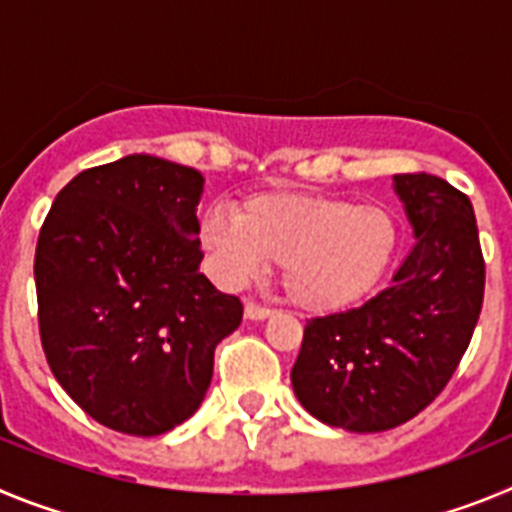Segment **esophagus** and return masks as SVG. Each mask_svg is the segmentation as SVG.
Listing matches in <instances>:
<instances>
[{
	"instance_id": "obj_1",
	"label": "esophagus",
	"mask_w": 512,
	"mask_h": 512,
	"mask_svg": "<svg viewBox=\"0 0 512 512\" xmlns=\"http://www.w3.org/2000/svg\"><path fill=\"white\" fill-rule=\"evenodd\" d=\"M246 318L248 320H266V318H271V310L264 305H256V302H246Z\"/></svg>"
}]
</instances>
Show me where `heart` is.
Wrapping results in <instances>:
<instances>
[{
    "label": "heart",
    "mask_w": 512,
    "mask_h": 512,
    "mask_svg": "<svg viewBox=\"0 0 512 512\" xmlns=\"http://www.w3.org/2000/svg\"><path fill=\"white\" fill-rule=\"evenodd\" d=\"M202 248L217 277L243 287L282 264L287 297L302 310L336 312L382 284L400 248L392 210L374 202L312 192H264L238 215L210 210L200 223Z\"/></svg>",
    "instance_id": "b5f03b06"
}]
</instances>
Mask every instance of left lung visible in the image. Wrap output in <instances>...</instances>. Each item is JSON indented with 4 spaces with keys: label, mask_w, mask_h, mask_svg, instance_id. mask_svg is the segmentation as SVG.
<instances>
[{
    "label": "left lung",
    "mask_w": 512,
    "mask_h": 512,
    "mask_svg": "<svg viewBox=\"0 0 512 512\" xmlns=\"http://www.w3.org/2000/svg\"><path fill=\"white\" fill-rule=\"evenodd\" d=\"M392 182L415 246L372 300L307 320L292 366L302 408L354 433L397 428L441 395L485 297V259L467 194L433 174H397Z\"/></svg>",
    "instance_id": "1"
}]
</instances>
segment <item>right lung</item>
<instances>
[{"instance_id": "right-lung-1", "label": "right lung", "mask_w": 512, "mask_h": 512, "mask_svg": "<svg viewBox=\"0 0 512 512\" xmlns=\"http://www.w3.org/2000/svg\"><path fill=\"white\" fill-rule=\"evenodd\" d=\"M205 176L133 153L58 192L35 248L45 359L71 400L128 436H161L200 408L215 346L243 318L200 274Z\"/></svg>"}]
</instances>
